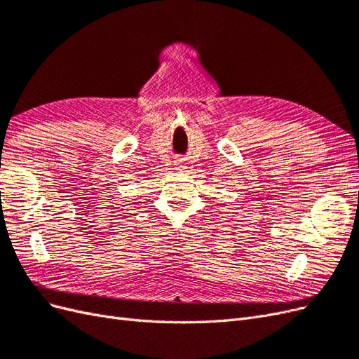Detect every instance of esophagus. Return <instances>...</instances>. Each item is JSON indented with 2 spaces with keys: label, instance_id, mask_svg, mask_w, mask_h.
Returning <instances> with one entry per match:
<instances>
[{
  "label": "esophagus",
  "instance_id": "obj_1",
  "mask_svg": "<svg viewBox=\"0 0 359 359\" xmlns=\"http://www.w3.org/2000/svg\"><path fill=\"white\" fill-rule=\"evenodd\" d=\"M173 163H175V169H178V170H182L184 168H186V163H184V158H177Z\"/></svg>",
  "mask_w": 359,
  "mask_h": 359
}]
</instances>
